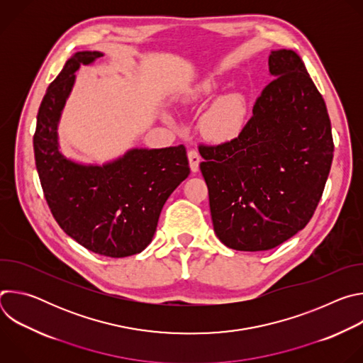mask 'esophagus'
I'll return each mask as SVG.
<instances>
[{
  "instance_id": "1",
  "label": "esophagus",
  "mask_w": 363,
  "mask_h": 363,
  "mask_svg": "<svg viewBox=\"0 0 363 363\" xmlns=\"http://www.w3.org/2000/svg\"><path fill=\"white\" fill-rule=\"evenodd\" d=\"M188 161H189V168L192 172H198L199 169V162H201V157L196 150H189L188 152Z\"/></svg>"
}]
</instances>
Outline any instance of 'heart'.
<instances>
[{
    "instance_id": "heart-1",
    "label": "heart",
    "mask_w": 363,
    "mask_h": 363,
    "mask_svg": "<svg viewBox=\"0 0 363 363\" xmlns=\"http://www.w3.org/2000/svg\"><path fill=\"white\" fill-rule=\"evenodd\" d=\"M220 77L208 74L189 84L179 96L184 105H196L220 89ZM247 103L244 94L234 91L218 97L202 116V132L211 142L223 143L237 138L242 129Z\"/></svg>"
}]
</instances>
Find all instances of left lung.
<instances>
[{"mask_svg": "<svg viewBox=\"0 0 363 363\" xmlns=\"http://www.w3.org/2000/svg\"><path fill=\"white\" fill-rule=\"evenodd\" d=\"M273 80L238 138L199 146L213 225L237 251L272 250L312 218L333 160L325 100L293 50H272Z\"/></svg>", "mask_w": 363, "mask_h": 363, "instance_id": "left-lung-1", "label": "left lung"}]
</instances>
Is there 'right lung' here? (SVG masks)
<instances>
[{
	"instance_id": "add662e5",
	"label": "right lung",
	"mask_w": 363,
	"mask_h": 363,
	"mask_svg": "<svg viewBox=\"0 0 363 363\" xmlns=\"http://www.w3.org/2000/svg\"><path fill=\"white\" fill-rule=\"evenodd\" d=\"M100 57V51L86 50L66 62L41 101L33 145L45 201L62 230L96 254L121 258L150 244L162 206L188 178L189 164L182 145L132 147L101 165L62 152L57 129L74 73Z\"/></svg>"
}]
</instances>
